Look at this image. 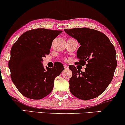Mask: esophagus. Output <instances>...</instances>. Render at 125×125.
I'll list each match as a JSON object with an SVG mask.
<instances>
[{
	"instance_id": "esophagus-1",
	"label": "esophagus",
	"mask_w": 125,
	"mask_h": 125,
	"mask_svg": "<svg viewBox=\"0 0 125 125\" xmlns=\"http://www.w3.org/2000/svg\"><path fill=\"white\" fill-rule=\"evenodd\" d=\"M63 66H64V68L65 69H68V66H67V65H66V64H64Z\"/></svg>"
}]
</instances>
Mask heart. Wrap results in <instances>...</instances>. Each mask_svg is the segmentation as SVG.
Instances as JSON below:
<instances>
[{
  "instance_id": "1",
  "label": "heart",
  "mask_w": 125,
  "mask_h": 125,
  "mask_svg": "<svg viewBox=\"0 0 125 125\" xmlns=\"http://www.w3.org/2000/svg\"><path fill=\"white\" fill-rule=\"evenodd\" d=\"M66 61H68V59H66Z\"/></svg>"
}]
</instances>
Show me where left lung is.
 <instances>
[{"label": "left lung", "instance_id": "left-lung-1", "mask_svg": "<svg viewBox=\"0 0 125 125\" xmlns=\"http://www.w3.org/2000/svg\"><path fill=\"white\" fill-rule=\"evenodd\" d=\"M64 30L80 44L77 51L79 61L76 63L86 66L84 72L74 65L69 66L72 72L69 80L70 92L81 100L95 98L106 90L113 79L117 66L115 47L107 36L97 30L88 28Z\"/></svg>", "mask_w": 125, "mask_h": 125}]
</instances>
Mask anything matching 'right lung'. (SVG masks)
Segmentation results:
<instances>
[{
	"mask_svg": "<svg viewBox=\"0 0 125 125\" xmlns=\"http://www.w3.org/2000/svg\"><path fill=\"white\" fill-rule=\"evenodd\" d=\"M62 31L37 28L19 37L10 51L9 61L12 82L22 95L33 100L43 98L52 91L54 80L64 70L58 62L52 68L42 65L54 39Z\"/></svg>",
	"mask_w": 125,
	"mask_h": 125,
	"instance_id": "right-lung-1",
	"label": "right lung"
}]
</instances>
